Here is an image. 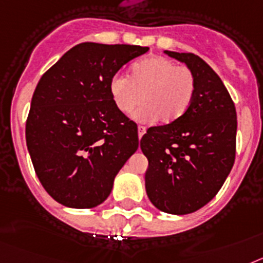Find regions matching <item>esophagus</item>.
Segmentation results:
<instances>
[{
	"label": "esophagus",
	"mask_w": 263,
	"mask_h": 263,
	"mask_svg": "<svg viewBox=\"0 0 263 263\" xmlns=\"http://www.w3.org/2000/svg\"><path fill=\"white\" fill-rule=\"evenodd\" d=\"M145 132H147L145 127H143V125H139V127H138V136H139V139L143 138V135H144Z\"/></svg>",
	"instance_id": "obj_1"
}]
</instances>
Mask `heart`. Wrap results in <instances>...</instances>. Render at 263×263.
<instances>
[{
    "mask_svg": "<svg viewBox=\"0 0 263 263\" xmlns=\"http://www.w3.org/2000/svg\"><path fill=\"white\" fill-rule=\"evenodd\" d=\"M109 95L116 108L135 112L139 122L170 124L188 111L196 91V78L191 68L177 66L164 57H147L131 67V74H116L109 81Z\"/></svg>",
    "mask_w": 263,
    "mask_h": 263,
    "instance_id": "b5f03b06",
    "label": "heart"
}]
</instances>
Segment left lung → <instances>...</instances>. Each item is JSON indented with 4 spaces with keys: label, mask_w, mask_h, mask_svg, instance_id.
<instances>
[{
    "label": "left lung",
    "mask_w": 263,
    "mask_h": 263,
    "mask_svg": "<svg viewBox=\"0 0 263 263\" xmlns=\"http://www.w3.org/2000/svg\"><path fill=\"white\" fill-rule=\"evenodd\" d=\"M196 78L195 97L176 122L151 127L140 148L148 159L145 191L161 212L188 214L218 193L236 157L237 112L220 77L192 52L164 51Z\"/></svg>",
    "instance_id": "obj_1"
}]
</instances>
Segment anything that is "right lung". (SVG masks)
Instances as JSON below:
<instances>
[{"label": "right lung", "mask_w": 263, "mask_h": 263, "mask_svg": "<svg viewBox=\"0 0 263 263\" xmlns=\"http://www.w3.org/2000/svg\"><path fill=\"white\" fill-rule=\"evenodd\" d=\"M149 47L83 42L36 84L26 144L41 184L59 204L98 206L139 148L138 127L115 107L109 81Z\"/></svg>", "instance_id": "obj_1"}]
</instances>
